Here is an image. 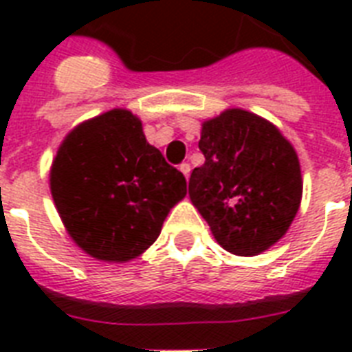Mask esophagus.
<instances>
[{
	"label": "esophagus",
	"instance_id": "34e87169",
	"mask_svg": "<svg viewBox=\"0 0 352 352\" xmlns=\"http://www.w3.org/2000/svg\"><path fill=\"white\" fill-rule=\"evenodd\" d=\"M179 170H181L182 175H184L188 179V177H190V171H192V166L188 164V162H182V164L179 166Z\"/></svg>",
	"mask_w": 352,
	"mask_h": 352
}]
</instances>
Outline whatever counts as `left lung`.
<instances>
[{
  "instance_id": "obj_1",
  "label": "left lung",
  "mask_w": 352,
  "mask_h": 352,
  "mask_svg": "<svg viewBox=\"0 0 352 352\" xmlns=\"http://www.w3.org/2000/svg\"><path fill=\"white\" fill-rule=\"evenodd\" d=\"M204 164L188 193L215 241L235 256L276 245L300 210L303 181L294 146L278 127L239 107L203 122Z\"/></svg>"
}]
</instances>
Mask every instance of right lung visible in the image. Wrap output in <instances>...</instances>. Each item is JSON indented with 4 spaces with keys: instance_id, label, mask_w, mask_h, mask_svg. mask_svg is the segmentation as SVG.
Here are the masks:
<instances>
[{
    "instance_id": "obj_1",
    "label": "right lung",
    "mask_w": 352,
    "mask_h": 352,
    "mask_svg": "<svg viewBox=\"0 0 352 352\" xmlns=\"http://www.w3.org/2000/svg\"><path fill=\"white\" fill-rule=\"evenodd\" d=\"M49 182L71 239L107 263H127L148 250L186 195L184 175L146 140L140 118L120 107L67 133Z\"/></svg>"
}]
</instances>
